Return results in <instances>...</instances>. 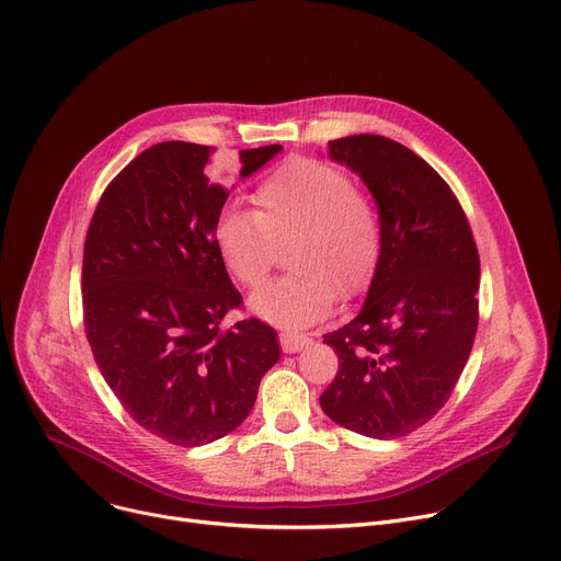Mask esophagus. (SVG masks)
<instances>
[{
    "label": "esophagus",
    "mask_w": 561,
    "mask_h": 561,
    "mask_svg": "<svg viewBox=\"0 0 561 561\" xmlns=\"http://www.w3.org/2000/svg\"><path fill=\"white\" fill-rule=\"evenodd\" d=\"M279 344H282V351L284 353H298L302 348H307L311 344L309 336H302V334H279Z\"/></svg>",
    "instance_id": "esophagus-1"
}]
</instances>
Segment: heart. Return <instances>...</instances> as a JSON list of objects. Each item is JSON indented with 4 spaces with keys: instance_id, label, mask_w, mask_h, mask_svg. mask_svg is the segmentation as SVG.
Listing matches in <instances>:
<instances>
[{
    "instance_id": "obj_1",
    "label": "heart",
    "mask_w": 561,
    "mask_h": 561,
    "mask_svg": "<svg viewBox=\"0 0 561 561\" xmlns=\"http://www.w3.org/2000/svg\"><path fill=\"white\" fill-rule=\"evenodd\" d=\"M254 208H227L215 222V245L233 277L259 288L277 245H288L294 273L250 298V309L286 330L321 321L336 298L367 286L382 254V222L369 194L348 174L316 160H290L256 190Z\"/></svg>"
}]
</instances>
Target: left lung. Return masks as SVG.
<instances>
[{
	"label": "left lung",
	"instance_id": "left-lung-1",
	"mask_svg": "<svg viewBox=\"0 0 561 561\" xmlns=\"http://www.w3.org/2000/svg\"><path fill=\"white\" fill-rule=\"evenodd\" d=\"M376 199L382 254L351 323L323 336L339 371L321 408L339 426L389 440L440 410L479 323V254L449 185L403 144L380 135L330 141Z\"/></svg>",
	"mask_w": 561,
	"mask_h": 561
}]
</instances>
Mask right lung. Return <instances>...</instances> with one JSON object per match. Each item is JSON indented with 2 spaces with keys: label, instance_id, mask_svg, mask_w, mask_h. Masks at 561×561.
Wrapping results in <instances>:
<instances>
[{
  "label": "right lung",
  "instance_id": "add662e5",
  "mask_svg": "<svg viewBox=\"0 0 561 561\" xmlns=\"http://www.w3.org/2000/svg\"><path fill=\"white\" fill-rule=\"evenodd\" d=\"M279 151H240V179ZM210 153L190 141L139 153L95 206L82 261L95 364L128 415L179 447L220 440L245 422L279 359L271 325H222L242 298L215 245L229 190L208 176Z\"/></svg>",
  "mask_w": 561,
  "mask_h": 561
}]
</instances>
